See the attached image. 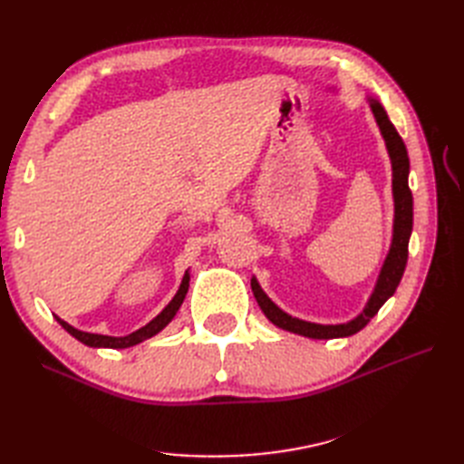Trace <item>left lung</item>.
I'll list each match as a JSON object with an SVG mask.
<instances>
[{
  "label": "left lung",
  "instance_id": "1",
  "mask_svg": "<svg viewBox=\"0 0 464 464\" xmlns=\"http://www.w3.org/2000/svg\"><path fill=\"white\" fill-rule=\"evenodd\" d=\"M370 106L375 116V121L382 130V135L385 139V145L391 157L392 164V199H395V224H392V242L389 256L383 263V269L379 273L375 290L372 294V298L368 300L363 312L348 323H343V325H319V323H310V321H302L298 317H292L285 314L280 307H276L271 298L261 290L259 283L256 278H251V290H254V296L271 323H275L276 327L296 333L302 336H307V339H341V336H350L363 329L372 321V317L379 312L392 294H395L404 266L406 259H409V240L412 234V191L409 188V170H411V162H409V152H406L402 137L395 130V125L391 123L387 118V111L383 106L379 104L373 98H370Z\"/></svg>",
  "mask_w": 464,
  "mask_h": 464
}]
</instances>
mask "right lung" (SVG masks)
<instances>
[{"label":"right lung","instance_id":"obj_1","mask_svg":"<svg viewBox=\"0 0 464 464\" xmlns=\"http://www.w3.org/2000/svg\"><path fill=\"white\" fill-rule=\"evenodd\" d=\"M188 288H189V273L186 271L184 280H181L179 290L176 292V296L172 298V302L168 304V305L164 307V310H162L157 317H154L150 323H147L145 327H141V329L131 333V334H128V336H106V334L85 333V331H79V329L72 327V325H69V323H65V321L60 319V317H55V319H58L60 325H62L69 334L75 336L77 341H81L82 344H87V346H94V348H130V346H135V344H139V343H143L145 339H150V336H154L157 333H160V331L168 325V323H170V321L174 319L176 312L179 310L181 302H184V298H186Z\"/></svg>","mask_w":464,"mask_h":464}]
</instances>
